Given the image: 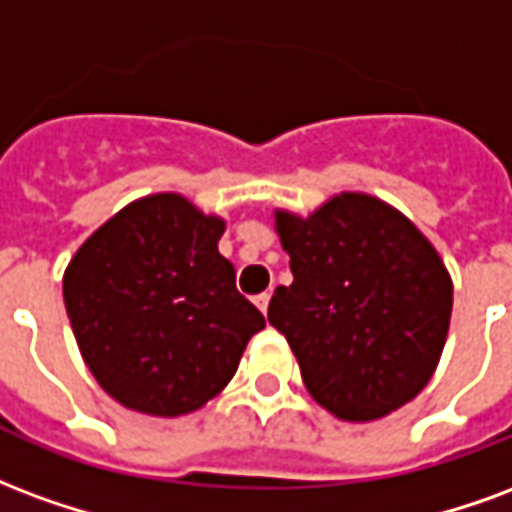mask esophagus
Here are the masks:
<instances>
[{"mask_svg":"<svg viewBox=\"0 0 512 512\" xmlns=\"http://www.w3.org/2000/svg\"><path fill=\"white\" fill-rule=\"evenodd\" d=\"M253 302H256V308H259L261 313H267V305H270V292H261L253 297Z\"/></svg>","mask_w":512,"mask_h":512,"instance_id":"esophagus-1","label":"esophagus"}]
</instances>
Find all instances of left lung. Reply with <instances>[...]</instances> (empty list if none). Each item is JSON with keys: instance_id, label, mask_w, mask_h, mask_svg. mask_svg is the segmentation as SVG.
Listing matches in <instances>:
<instances>
[{"instance_id": "obj_1", "label": "left lung", "mask_w": 512, "mask_h": 512, "mask_svg": "<svg viewBox=\"0 0 512 512\" xmlns=\"http://www.w3.org/2000/svg\"><path fill=\"white\" fill-rule=\"evenodd\" d=\"M294 281L267 319L286 335L313 401L349 423L409 404L445 349L453 281L404 212L338 193L302 218L275 210Z\"/></svg>"}]
</instances>
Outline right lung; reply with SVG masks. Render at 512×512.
<instances>
[{"label": "right lung", "mask_w": 512, "mask_h": 512, "mask_svg": "<svg viewBox=\"0 0 512 512\" xmlns=\"http://www.w3.org/2000/svg\"><path fill=\"white\" fill-rule=\"evenodd\" d=\"M223 231L226 220L185 196L152 193L92 231L67 264L62 292L81 357L125 409L196 412L264 330L218 253Z\"/></svg>", "instance_id": "right-lung-1"}]
</instances>
